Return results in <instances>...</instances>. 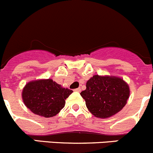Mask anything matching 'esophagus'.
<instances>
[{"label": "esophagus", "instance_id": "obj_1", "mask_svg": "<svg viewBox=\"0 0 153 153\" xmlns=\"http://www.w3.org/2000/svg\"><path fill=\"white\" fill-rule=\"evenodd\" d=\"M74 91L76 92H80L81 91V88H77L74 89Z\"/></svg>", "mask_w": 153, "mask_h": 153}]
</instances>
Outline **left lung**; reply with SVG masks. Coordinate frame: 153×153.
<instances>
[{"mask_svg":"<svg viewBox=\"0 0 153 153\" xmlns=\"http://www.w3.org/2000/svg\"><path fill=\"white\" fill-rule=\"evenodd\" d=\"M89 111L97 117L107 118L120 111L129 97V88L122 79L94 75L80 93Z\"/></svg>","mask_w":153,"mask_h":153,"instance_id":"8db88e82","label":"left lung"}]
</instances>
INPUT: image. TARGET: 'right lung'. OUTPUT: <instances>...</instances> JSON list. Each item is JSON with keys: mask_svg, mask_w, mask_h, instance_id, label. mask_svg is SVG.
<instances>
[{"mask_svg": "<svg viewBox=\"0 0 153 153\" xmlns=\"http://www.w3.org/2000/svg\"><path fill=\"white\" fill-rule=\"evenodd\" d=\"M73 91L65 88L51 79L30 82L24 88L22 98L34 114L45 117L56 115Z\"/></svg>", "mask_w": 153, "mask_h": 153, "instance_id": "right-lung-1", "label": "right lung"}]
</instances>
